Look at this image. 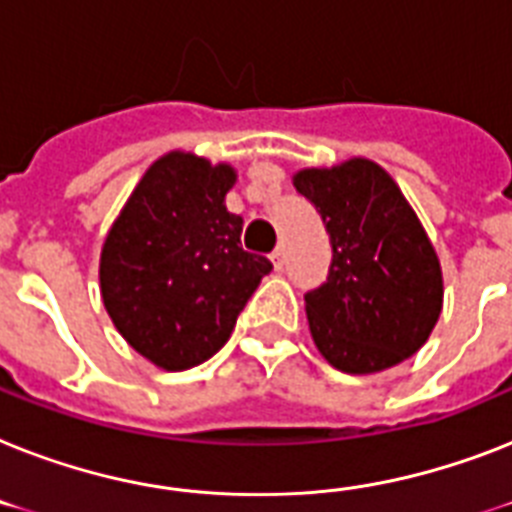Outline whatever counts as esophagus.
Instances as JSON below:
<instances>
[{
  "label": "esophagus",
  "mask_w": 512,
  "mask_h": 512,
  "mask_svg": "<svg viewBox=\"0 0 512 512\" xmlns=\"http://www.w3.org/2000/svg\"><path fill=\"white\" fill-rule=\"evenodd\" d=\"M270 260H273V268L281 270L284 268V247H276L270 252Z\"/></svg>",
  "instance_id": "34e87169"
}]
</instances>
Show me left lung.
Returning <instances> with one entry per match:
<instances>
[{
  "label": "left lung",
  "mask_w": 512,
  "mask_h": 512,
  "mask_svg": "<svg viewBox=\"0 0 512 512\" xmlns=\"http://www.w3.org/2000/svg\"><path fill=\"white\" fill-rule=\"evenodd\" d=\"M294 186L326 223L331 268L305 294L315 347L344 373L415 355L442 313V268L421 220L381 165L355 157L307 168Z\"/></svg>",
  "instance_id": "obj_1"
}]
</instances>
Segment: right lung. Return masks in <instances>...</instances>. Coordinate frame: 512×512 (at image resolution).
I'll use <instances>...</instances> for the list:
<instances>
[{"instance_id": "add662e5", "label": "right lung", "mask_w": 512, "mask_h": 512, "mask_svg": "<svg viewBox=\"0 0 512 512\" xmlns=\"http://www.w3.org/2000/svg\"><path fill=\"white\" fill-rule=\"evenodd\" d=\"M231 165L168 152L149 165L102 247L99 284L123 339L149 363L186 371L228 342L273 265L242 249L226 210Z\"/></svg>"}]
</instances>
